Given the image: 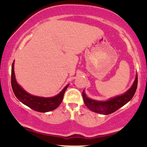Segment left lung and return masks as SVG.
<instances>
[{"label":"left lung","instance_id":"left-lung-1","mask_svg":"<svg viewBox=\"0 0 147 147\" xmlns=\"http://www.w3.org/2000/svg\"><path fill=\"white\" fill-rule=\"evenodd\" d=\"M138 86V75H136L134 82L131 87L120 95L112 97L106 101H98L89 98L86 95L84 90L82 92L84 104L92 112L102 115H109L116 111L119 108L125 105L133 98L136 93Z\"/></svg>","mask_w":147,"mask_h":147}]
</instances>
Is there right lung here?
Instances as JSON below:
<instances>
[{"label":"right lung","mask_w":147,"mask_h":147,"mask_svg":"<svg viewBox=\"0 0 147 147\" xmlns=\"http://www.w3.org/2000/svg\"><path fill=\"white\" fill-rule=\"evenodd\" d=\"M14 61L11 65V87L13 92L20 102L30 109L41 113H45L56 109L60 105L63 98V95L69 84L65 86L58 95L52 97H43L34 96L28 93L17 83L14 74Z\"/></svg>","instance_id":"right-lung-1"}]
</instances>
